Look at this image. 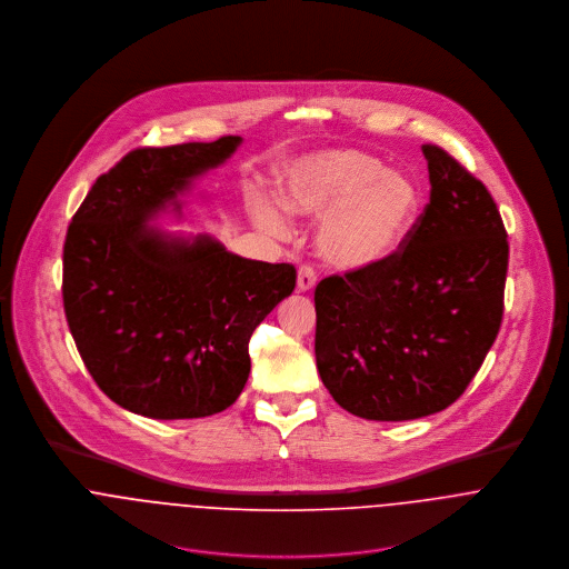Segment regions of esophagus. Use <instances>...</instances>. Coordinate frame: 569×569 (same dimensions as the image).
Listing matches in <instances>:
<instances>
[{"label":"esophagus","mask_w":569,"mask_h":569,"mask_svg":"<svg viewBox=\"0 0 569 569\" xmlns=\"http://www.w3.org/2000/svg\"><path fill=\"white\" fill-rule=\"evenodd\" d=\"M318 282V273L311 264H302L300 271H298V291L305 293V291H311Z\"/></svg>","instance_id":"1"}]
</instances>
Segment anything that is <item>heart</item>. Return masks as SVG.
<instances>
[{
    "label": "heart",
    "mask_w": 569,
    "mask_h": 569,
    "mask_svg": "<svg viewBox=\"0 0 569 569\" xmlns=\"http://www.w3.org/2000/svg\"><path fill=\"white\" fill-rule=\"evenodd\" d=\"M293 217H325L318 247L339 269H366L390 258L411 232L420 194L416 183L357 149H328L293 163L278 186ZM251 217L271 234L287 232L282 210L267 197L251 201Z\"/></svg>",
    "instance_id": "1"
}]
</instances>
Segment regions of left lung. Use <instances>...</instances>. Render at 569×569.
Masks as SVG:
<instances>
[{
	"label": "left lung",
	"instance_id": "1",
	"mask_svg": "<svg viewBox=\"0 0 569 569\" xmlns=\"http://www.w3.org/2000/svg\"><path fill=\"white\" fill-rule=\"evenodd\" d=\"M429 203L383 262L316 287V359L330 397L366 420L456 403L499 332L508 241L487 186L422 144Z\"/></svg>",
	"mask_w": 569,
	"mask_h": 569
}]
</instances>
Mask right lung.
I'll return each instance as SVG.
<instances>
[{
	"instance_id": "obj_1",
	"label": "right lung",
	"mask_w": 569,
	"mask_h": 569,
	"mask_svg": "<svg viewBox=\"0 0 569 569\" xmlns=\"http://www.w3.org/2000/svg\"><path fill=\"white\" fill-rule=\"evenodd\" d=\"M239 136L144 147L96 179L63 244V307L91 379L120 407L160 420L232 406L249 377V337L296 289V267L230 253L147 226Z\"/></svg>"
}]
</instances>
